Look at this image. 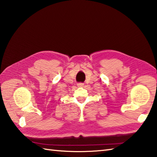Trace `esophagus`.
<instances>
[{"label":"esophagus","instance_id":"1","mask_svg":"<svg viewBox=\"0 0 157 157\" xmlns=\"http://www.w3.org/2000/svg\"><path fill=\"white\" fill-rule=\"evenodd\" d=\"M83 85H84V83H82V82L77 83V86L78 87H83Z\"/></svg>","mask_w":157,"mask_h":157}]
</instances>
